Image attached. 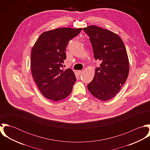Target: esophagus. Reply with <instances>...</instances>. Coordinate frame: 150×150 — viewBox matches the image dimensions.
Returning <instances> with one entry per match:
<instances>
[{"mask_svg": "<svg viewBox=\"0 0 150 150\" xmlns=\"http://www.w3.org/2000/svg\"><path fill=\"white\" fill-rule=\"evenodd\" d=\"M82 72H83V71H82V70H78V71H77V73H78V74H81Z\"/></svg>", "mask_w": 150, "mask_h": 150, "instance_id": "1", "label": "esophagus"}]
</instances>
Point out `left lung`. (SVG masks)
Returning a JSON list of instances; mask_svg holds the SVG:
<instances>
[{
    "mask_svg": "<svg viewBox=\"0 0 150 150\" xmlns=\"http://www.w3.org/2000/svg\"><path fill=\"white\" fill-rule=\"evenodd\" d=\"M83 30L89 37L95 59L102 62L87 87L95 98L106 101L116 95L128 78L127 50L122 39L110 30L95 25Z\"/></svg>",
    "mask_w": 150,
    "mask_h": 150,
    "instance_id": "obj_1",
    "label": "left lung"
}]
</instances>
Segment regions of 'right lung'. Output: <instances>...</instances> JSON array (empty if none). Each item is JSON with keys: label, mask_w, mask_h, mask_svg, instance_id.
Returning a JSON list of instances; mask_svg holds the SVG:
<instances>
[{"label": "right lung", "mask_w": 150, "mask_h": 150, "mask_svg": "<svg viewBox=\"0 0 150 150\" xmlns=\"http://www.w3.org/2000/svg\"><path fill=\"white\" fill-rule=\"evenodd\" d=\"M81 28H58L43 32L34 44L30 56L32 76L43 96L53 101L67 97L76 81L70 69L64 71L69 42L77 36Z\"/></svg>", "instance_id": "1"}]
</instances>
